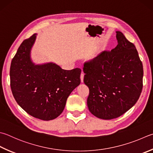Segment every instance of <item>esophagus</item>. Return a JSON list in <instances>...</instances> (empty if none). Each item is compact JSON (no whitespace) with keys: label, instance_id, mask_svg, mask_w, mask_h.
Returning a JSON list of instances; mask_svg holds the SVG:
<instances>
[{"label":"esophagus","instance_id":"obj_1","mask_svg":"<svg viewBox=\"0 0 153 153\" xmlns=\"http://www.w3.org/2000/svg\"><path fill=\"white\" fill-rule=\"evenodd\" d=\"M84 76H85V74L82 71L81 74H80V80H81V82H83V79H84Z\"/></svg>","mask_w":153,"mask_h":153}]
</instances>
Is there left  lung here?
I'll list each match as a JSON object with an SVG mask.
<instances>
[{
	"mask_svg": "<svg viewBox=\"0 0 153 153\" xmlns=\"http://www.w3.org/2000/svg\"><path fill=\"white\" fill-rule=\"evenodd\" d=\"M118 45L85 62L88 110L99 119L121 116L137 102L143 89V67L136 47L117 31Z\"/></svg>",
	"mask_w": 153,
	"mask_h": 153,
	"instance_id": "1",
	"label": "left lung"
}]
</instances>
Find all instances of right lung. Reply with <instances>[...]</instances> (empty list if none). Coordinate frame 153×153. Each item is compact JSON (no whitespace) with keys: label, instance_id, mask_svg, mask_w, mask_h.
<instances>
[{"label":"right lung","instance_id":"obj_1","mask_svg":"<svg viewBox=\"0 0 153 153\" xmlns=\"http://www.w3.org/2000/svg\"><path fill=\"white\" fill-rule=\"evenodd\" d=\"M36 35L25 39L13 57L10 88L23 110L36 119L51 120L62 113L67 98L80 85L81 69L64 70L52 62L34 65L30 54Z\"/></svg>","mask_w":153,"mask_h":153}]
</instances>
